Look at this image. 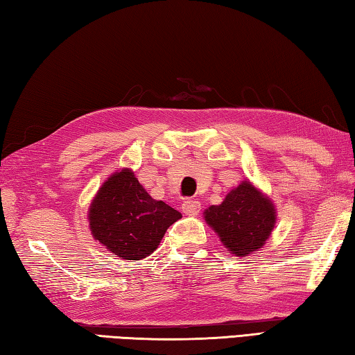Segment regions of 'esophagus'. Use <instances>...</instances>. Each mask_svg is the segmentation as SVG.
<instances>
[{"label":"esophagus","mask_w":355,"mask_h":355,"mask_svg":"<svg viewBox=\"0 0 355 355\" xmlns=\"http://www.w3.org/2000/svg\"><path fill=\"white\" fill-rule=\"evenodd\" d=\"M182 208H183L184 214L196 216V214H199V211H200V202L196 200V199H188V200L183 202Z\"/></svg>","instance_id":"esophagus-1"}]
</instances>
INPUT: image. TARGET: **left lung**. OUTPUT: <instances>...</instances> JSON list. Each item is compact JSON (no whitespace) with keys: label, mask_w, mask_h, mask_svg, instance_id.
I'll use <instances>...</instances> for the list:
<instances>
[{"label":"left lung","mask_w":355,"mask_h":355,"mask_svg":"<svg viewBox=\"0 0 355 355\" xmlns=\"http://www.w3.org/2000/svg\"><path fill=\"white\" fill-rule=\"evenodd\" d=\"M203 214L228 254L236 257H248L263 248L277 216L274 203L250 182L233 188L220 205H211Z\"/></svg>","instance_id":"obj_1"}]
</instances>
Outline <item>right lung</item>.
Wrapping results in <instances>:
<instances>
[{"label":"right lung","mask_w":355,"mask_h":355,"mask_svg":"<svg viewBox=\"0 0 355 355\" xmlns=\"http://www.w3.org/2000/svg\"><path fill=\"white\" fill-rule=\"evenodd\" d=\"M182 213L155 200L130 169L106 180L89 208V227L100 244L125 260L153 254Z\"/></svg>","instance_id":"right-lung-1"}]
</instances>
